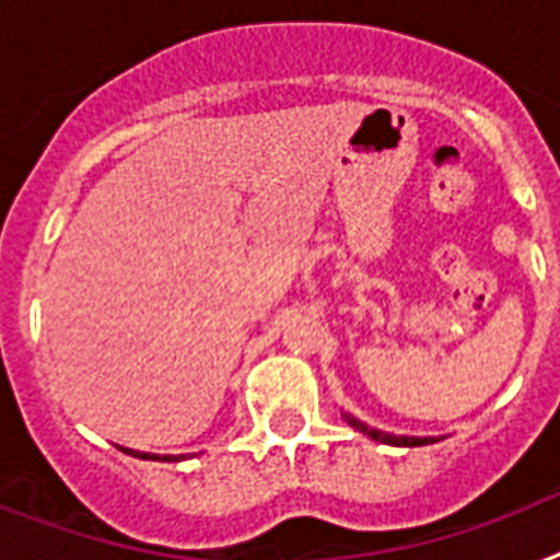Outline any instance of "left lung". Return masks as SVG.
Listing matches in <instances>:
<instances>
[{
	"instance_id": "obj_1",
	"label": "left lung",
	"mask_w": 560,
	"mask_h": 560,
	"mask_svg": "<svg viewBox=\"0 0 560 560\" xmlns=\"http://www.w3.org/2000/svg\"><path fill=\"white\" fill-rule=\"evenodd\" d=\"M342 418L349 421L354 430H360V433H366L369 439H374V442L381 444H395V447H421V444H433L439 442L435 435H395V433H383V430H377V427H369L363 424L360 418L349 416V412H342Z\"/></svg>"
}]
</instances>
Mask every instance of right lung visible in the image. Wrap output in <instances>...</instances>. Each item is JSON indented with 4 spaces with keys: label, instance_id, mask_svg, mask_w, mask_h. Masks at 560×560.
Wrapping results in <instances>:
<instances>
[{
    "label": "right lung",
    "instance_id": "1",
    "mask_svg": "<svg viewBox=\"0 0 560 560\" xmlns=\"http://www.w3.org/2000/svg\"><path fill=\"white\" fill-rule=\"evenodd\" d=\"M118 451H125L130 453V456H136V459H162V462H179V459H186V456H160V453H144V451H133V447H118Z\"/></svg>",
    "mask_w": 560,
    "mask_h": 560
}]
</instances>
